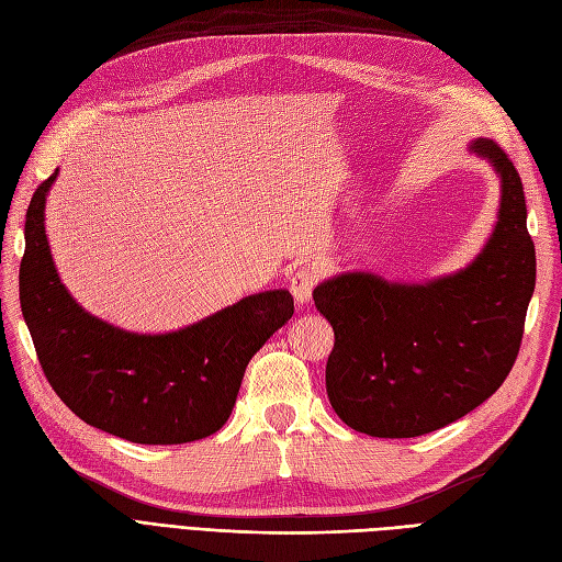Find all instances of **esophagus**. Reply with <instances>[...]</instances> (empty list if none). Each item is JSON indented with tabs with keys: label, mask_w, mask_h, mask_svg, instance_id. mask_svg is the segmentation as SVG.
I'll return each mask as SVG.
<instances>
[{
	"label": "esophagus",
	"mask_w": 562,
	"mask_h": 562,
	"mask_svg": "<svg viewBox=\"0 0 562 562\" xmlns=\"http://www.w3.org/2000/svg\"><path fill=\"white\" fill-rule=\"evenodd\" d=\"M316 283H318V271L314 267L312 269L302 267V269L293 271V274H291V293H293L295 302L297 304L310 302Z\"/></svg>",
	"instance_id": "esophagus-1"
}]
</instances>
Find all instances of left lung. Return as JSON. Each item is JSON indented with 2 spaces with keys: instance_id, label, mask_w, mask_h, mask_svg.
Listing matches in <instances>:
<instances>
[{
  "instance_id": "obj_1",
  "label": "left lung",
  "mask_w": 562,
  "mask_h": 562,
  "mask_svg": "<svg viewBox=\"0 0 562 562\" xmlns=\"http://www.w3.org/2000/svg\"><path fill=\"white\" fill-rule=\"evenodd\" d=\"M471 149L497 168L502 206L467 269L424 285L356 271L314 288L335 333L328 398L361 434L415 438L448 427L495 394L516 363L537 277L522 182L495 140Z\"/></svg>"
}]
</instances>
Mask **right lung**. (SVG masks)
<instances>
[{
	"instance_id": "add662e5",
	"label": "right lung",
	"mask_w": 562,
	"mask_h": 562,
	"mask_svg": "<svg viewBox=\"0 0 562 562\" xmlns=\"http://www.w3.org/2000/svg\"><path fill=\"white\" fill-rule=\"evenodd\" d=\"M48 176L32 194L21 307L48 384L95 429L143 446L215 434L236 403L248 361L293 316V295L265 291L166 335H135L83 312L65 291L44 232Z\"/></svg>"
}]
</instances>
